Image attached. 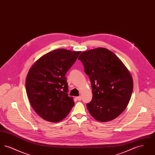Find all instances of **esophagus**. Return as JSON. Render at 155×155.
Returning a JSON list of instances; mask_svg holds the SVG:
<instances>
[{
	"label": "esophagus",
	"mask_w": 155,
	"mask_h": 155,
	"mask_svg": "<svg viewBox=\"0 0 155 155\" xmlns=\"http://www.w3.org/2000/svg\"><path fill=\"white\" fill-rule=\"evenodd\" d=\"M76 99L78 100V101H81L82 99V97L81 96H78V97H76Z\"/></svg>",
	"instance_id": "obj_1"
}]
</instances>
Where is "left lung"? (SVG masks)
Listing matches in <instances>:
<instances>
[{"label":"left lung","instance_id":"left-lung-1","mask_svg":"<svg viewBox=\"0 0 155 155\" xmlns=\"http://www.w3.org/2000/svg\"><path fill=\"white\" fill-rule=\"evenodd\" d=\"M78 59L92 84V99L87 104L90 114L101 122L117 118L125 110L132 94L133 78L129 70L106 48L82 52Z\"/></svg>","mask_w":155,"mask_h":155}]
</instances>
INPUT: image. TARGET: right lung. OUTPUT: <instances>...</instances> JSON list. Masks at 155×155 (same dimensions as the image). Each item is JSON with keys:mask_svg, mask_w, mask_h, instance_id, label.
<instances>
[{"mask_svg": "<svg viewBox=\"0 0 155 155\" xmlns=\"http://www.w3.org/2000/svg\"><path fill=\"white\" fill-rule=\"evenodd\" d=\"M81 51L58 49L46 53L32 65L25 81L30 104L45 120L57 123L66 118L74 105L67 94L65 75Z\"/></svg>", "mask_w": 155, "mask_h": 155, "instance_id": "add662e5", "label": "right lung"}]
</instances>
